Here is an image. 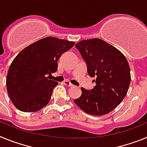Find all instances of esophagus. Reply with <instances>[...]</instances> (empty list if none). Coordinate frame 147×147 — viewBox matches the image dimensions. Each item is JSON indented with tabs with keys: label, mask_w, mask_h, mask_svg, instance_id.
Segmentation results:
<instances>
[{
	"label": "esophagus",
	"mask_w": 147,
	"mask_h": 147,
	"mask_svg": "<svg viewBox=\"0 0 147 147\" xmlns=\"http://www.w3.org/2000/svg\"><path fill=\"white\" fill-rule=\"evenodd\" d=\"M63 83H64V85H67V86H68V87H72V86H74V85H73L72 84H71V83L69 81H67V80H65V81L63 82Z\"/></svg>",
	"instance_id": "1"
}]
</instances>
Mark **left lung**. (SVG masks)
Masks as SVG:
<instances>
[{
    "instance_id": "left-lung-1",
    "label": "left lung",
    "mask_w": 147,
    "mask_h": 147,
    "mask_svg": "<svg viewBox=\"0 0 147 147\" xmlns=\"http://www.w3.org/2000/svg\"><path fill=\"white\" fill-rule=\"evenodd\" d=\"M86 63L88 75L96 85L90 90L82 88L74 99L88 114L103 115L117 107L127 95L131 81L130 69L120 51L101 39L82 40L75 45Z\"/></svg>"
}]
</instances>
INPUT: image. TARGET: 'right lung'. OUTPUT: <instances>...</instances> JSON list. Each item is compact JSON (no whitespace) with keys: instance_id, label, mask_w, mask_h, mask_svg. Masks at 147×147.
<instances>
[{"instance_id":"1","label":"right lung","mask_w":147,"mask_h":147,"mask_svg":"<svg viewBox=\"0 0 147 147\" xmlns=\"http://www.w3.org/2000/svg\"><path fill=\"white\" fill-rule=\"evenodd\" d=\"M74 44L55 37H45L17 55L8 71L6 88L10 99L18 110L36 112L49 104L58 83L47 76L57 71L58 59Z\"/></svg>"}]
</instances>
